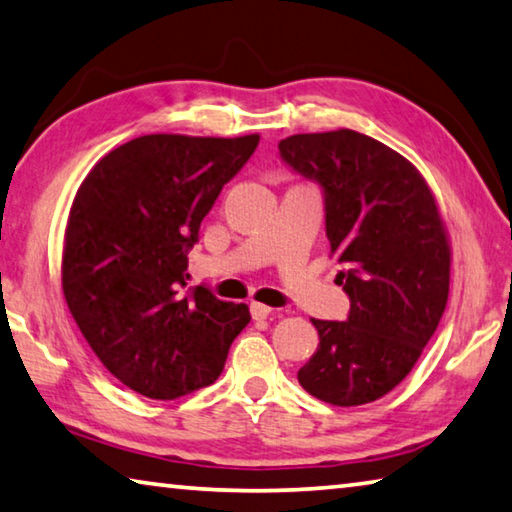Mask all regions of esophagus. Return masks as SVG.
<instances>
[{
  "instance_id": "obj_1",
  "label": "esophagus",
  "mask_w": 512,
  "mask_h": 512,
  "mask_svg": "<svg viewBox=\"0 0 512 512\" xmlns=\"http://www.w3.org/2000/svg\"><path fill=\"white\" fill-rule=\"evenodd\" d=\"M271 307L262 305V302H250V316H253L255 320H266L268 316H271Z\"/></svg>"
}]
</instances>
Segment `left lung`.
<instances>
[{
	"mask_svg": "<svg viewBox=\"0 0 512 512\" xmlns=\"http://www.w3.org/2000/svg\"><path fill=\"white\" fill-rule=\"evenodd\" d=\"M320 187L325 235L343 264V320H316L318 350L298 370L309 395L334 406L375 402L409 375L449 296V244L418 169L357 131L291 135L277 144Z\"/></svg>",
	"mask_w": 512,
	"mask_h": 512,
	"instance_id": "1",
	"label": "left lung"
}]
</instances>
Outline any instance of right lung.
<instances>
[{"label":"right lung","mask_w":512,"mask_h":512,"mask_svg":"<svg viewBox=\"0 0 512 512\" xmlns=\"http://www.w3.org/2000/svg\"><path fill=\"white\" fill-rule=\"evenodd\" d=\"M259 135H144L101 158L69 210L63 293L76 325L121 384L176 400L214 384L248 325L246 305L187 291V253Z\"/></svg>","instance_id":"1"}]
</instances>
